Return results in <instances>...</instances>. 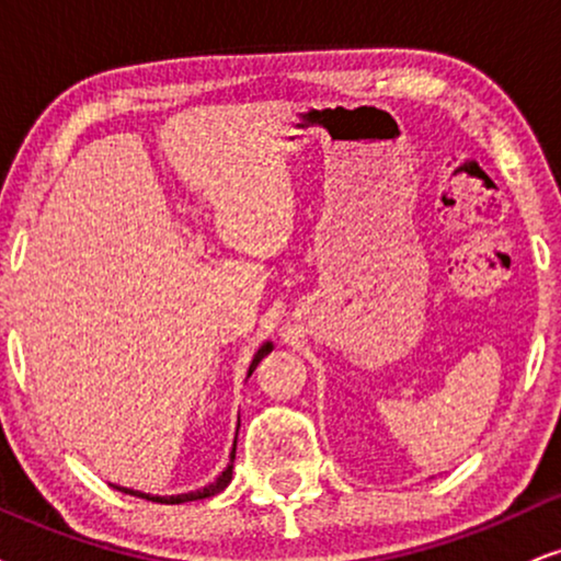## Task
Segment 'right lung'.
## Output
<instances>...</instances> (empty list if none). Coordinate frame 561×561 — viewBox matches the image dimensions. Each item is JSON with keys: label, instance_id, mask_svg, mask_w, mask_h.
Listing matches in <instances>:
<instances>
[{"label": "right lung", "instance_id": "obj_1", "mask_svg": "<svg viewBox=\"0 0 561 561\" xmlns=\"http://www.w3.org/2000/svg\"><path fill=\"white\" fill-rule=\"evenodd\" d=\"M274 350V344L272 342H264L259 346V352L253 354V359H251V365H248V375L245 378H251L253 375V370H256L259 367V363L261 359L266 357L268 352ZM238 427H240V422H238ZM236 448H238V432H236V439H232V450H230V463H228V469H225L222 473H219V477L211 481V484H207V486H202V489H194V492H183V494H170V497H160V494H147V492H139V489H126V486H116L118 492H124V494H134V497H141V500H150V502H160V505H183V502H194V500H207V497H215L217 492H222L225 486L230 484L232 481V460H236Z\"/></svg>", "mask_w": 561, "mask_h": 561}]
</instances>
